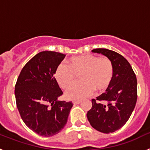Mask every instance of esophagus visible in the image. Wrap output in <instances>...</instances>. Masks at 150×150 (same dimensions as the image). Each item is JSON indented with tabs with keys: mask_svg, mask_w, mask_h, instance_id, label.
<instances>
[{
	"mask_svg": "<svg viewBox=\"0 0 150 150\" xmlns=\"http://www.w3.org/2000/svg\"><path fill=\"white\" fill-rule=\"evenodd\" d=\"M81 100H73V104H79L81 103Z\"/></svg>",
	"mask_w": 150,
	"mask_h": 150,
	"instance_id": "34e87169",
	"label": "esophagus"
}]
</instances>
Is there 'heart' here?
<instances>
[{"mask_svg": "<svg viewBox=\"0 0 150 150\" xmlns=\"http://www.w3.org/2000/svg\"><path fill=\"white\" fill-rule=\"evenodd\" d=\"M68 66L60 64L55 71V79L62 88H66L80 75L82 81L69 87L65 92L67 98L83 99L93 94L95 89L103 92L109 88L113 78L114 67L107 57L99 58L92 55L71 57Z\"/></svg>", "mask_w": 150, "mask_h": 150, "instance_id": "obj_1", "label": "heart"}]
</instances>
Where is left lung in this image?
<instances>
[{
    "label": "left lung",
    "instance_id": "8db88e82",
    "mask_svg": "<svg viewBox=\"0 0 150 150\" xmlns=\"http://www.w3.org/2000/svg\"><path fill=\"white\" fill-rule=\"evenodd\" d=\"M91 52L110 59L114 74L105 93L96 98L105 104L92 99V107L87 112V118L97 131L112 133L127 122L134 109L137 98V78L129 62L120 54L107 49H95Z\"/></svg>",
    "mask_w": 150,
    "mask_h": 150
}]
</instances>
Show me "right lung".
Instances as JSON below:
<instances>
[{
    "label": "right lung",
    "mask_w": 150,
    "mask_h": 150,
    "mask_svg": "<svg viewBox=\"0 0 150 150\" xmlns=\"http://www.w3.org/2000/svg\"><path fill=\"white\" fill-rule=\"evenodd\" d=\"M64 57L56 52H40L24 66L16 83V101L22 120L43 137L63 129L73 107L71 101L58 100L63 92L53 76Z\"/></svg>",
    "instance_id": "right-lung-1"
}]
</instances>
